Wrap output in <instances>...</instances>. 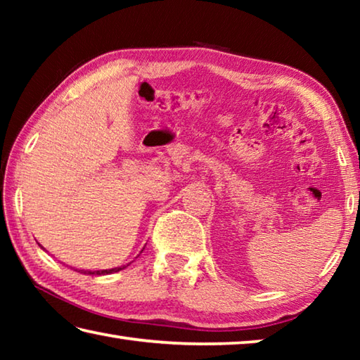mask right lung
I'll list each match as a JSON object with an SVG mask.
<instances>
[{"label": "right lung", "instance_id": "obj_1", "mask_svg": "<svg viewBox=\"0 0 360 360\" xmlns=\"http://www.w3.org/2000/svg\"><path fill=\"white\" fill-rule=\"evenodd\" d=\"M125 266H117V268H111V270H96V271H84L81 270V273H87V275H111V273H117L120 270H124Z\"/></svg>", "mask_w": 360, "mask_h": 360}]
</instances>
